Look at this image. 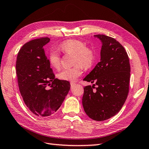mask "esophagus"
I'll return each instance as SVG.
<instances>
[{
    "label": "esophagus",
    "instance_id": "esophagus-1",
    "mask_svg": "<svg viewBox=\"0 0 149 149\" xmlns=\"http://www.w3.org/2000/svg\"><path fill=\"white\" fill-rule=\"evenodd\" d=\"M76 84L74 83H73V82H71V87H73Z\"/></svg>",
    "mask_w": 149,
    "mask_h": 149
}]
</instances>
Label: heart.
I'll list each match as a JSON object with an SVG mask.
<instances>
[{
    "label": "heart",
    "mask_w": 149,
    "mask_h": 149,
    "mask_svg": "<svg viewBox=\"0 0 149 149\" xmlns=\"http://www.w3.org/2000/svg\"><path fill=\"white\" fill-rule=\"evenodd\" d=\"M60 49L64 54L73 55V68L64 69L60 71L57 77L61 80L74 82L82 74V67L87 69L92 65L95 58L94 49L86 47L83 41L78 39H69L62 43ZM49 63L52 67L57 69L61 65V56L55 50H51L49 54Z\"/></svg>",
    "instance_id": "1"
}]
</instances>
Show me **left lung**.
<instances>
[{"label":"left lung","mask_w":149,"mask_h":149,"mask_svg":"<svg viewBox=\"0 0 149 149\" xmlns=\"http://www.w3.org/2000/svg\"><path fill=\"white\" fill-rule=\"evenodd\" d=\"M94 37L102 43L101 59L84 79L95 84L84 87L82 104L89 117L103 121L115 116L126 100L131 68L127 52L119 42L102 34Z\"/></svg>","instance_id":"1"}]
</instances>
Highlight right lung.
<instances>
[{"mask_svg": "<svg viewBox=\"0 0 149 149\" xmlns=\"http://www.w3.org/2000/svg\"><path fill=\"white\" fill-rule=\"evenodd\" d=\"M49 41L41 38L27 42L19 49L16 63L19 90L25 104L32 113L42 117L57 111L71 86L68 81L55 78L43 48Z\"/></svg>", "mask_w": 149, "mask_h": 149, "instance_id": "right-lung-1", "label": "right lung"}]
</instances>
